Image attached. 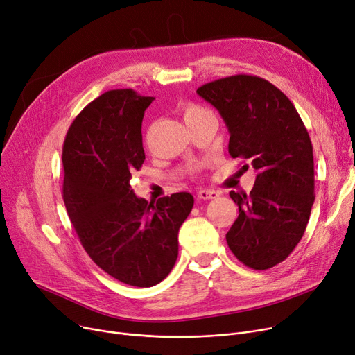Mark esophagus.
Listing matches in <instances>:
<instances>
[{"label": "esophagus", "instance_id": "34e87169", "mask_svg": "<svg viewBox=\"0 0 355 355\" xmlns=\"http://www.w3.org/2000/svg\"><path fill=\"white\" fill-rule=\"evenodd\" d=\"M218 196H219V193L215 192V191H205V189H202V191H198V192H196V198H198L199 200L216 199Z\"/></svg>", "mask_w": 355, "mask_h": 355}]
</instances>
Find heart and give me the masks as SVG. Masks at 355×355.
<instances>
[{
	"mask_svg": "<svg viewBox=\"0 0 355 355\" xmlns=\"http://www.w3.org/2000/svg\"><path fill=\"white\" fill-rule=\"evenodd\" d=\"M182 114H183L184 123L188 124V123L195 121V120H198V118L204 116V115H208V114H211V112H209L207 108L200 107V105H198V104H187V105L183 107Z\"/></svg>",
	"mask_w": 355,
	"mask_h": 355,
	"instance_id": "b5f03b06",
	"label": "heart"
}]
</instances>
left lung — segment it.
<instances>
[{"label": "left lung", "instance_id": "obj_1", "mask_svg": "<svg viewBox=\"0 0 355 355\" xmlns=\"http://www.w3.org/2000/svg\"><path fill=\"white\" fill-rule=\"evenodd\" d=\"M196 92L221 114L231 157L257 171L248 195L230 192L240 214L227 232L228 247L250 268L273 267L300 241L315 200L308 130L291 99L263 78L227 76Z\"/></svg>", "mask_w": 355, "mask_h": 355}]
</instances>
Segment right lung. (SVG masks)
Wrapping results in <instances>:
<instances>
[{"mask_svg": "<svg viewBox=\"0 0 355 355\" xmlns=\"http://www.w3.org/2000/svg\"><path fill=\"white\" fill-rule=\"evenodd\" d=\"M153 96L114 89L94 99L64 137L63 202L82 247L114 279L137 288L160 283L178 259V232L193 196L147 202L130 179L144 163L141 123Z\"/></svg>", "mask_w": 355, "mask_h": 355, "instance_id": "1", "label": "right lung"}]
</instances>
